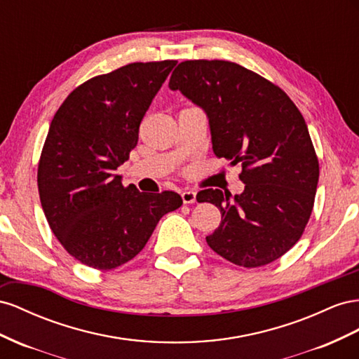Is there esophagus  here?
Returning a JSON list of instances; mask_svg holds the SVG:
<instances>
[{"instance_id": "1", "label": "esophagus", "mask_w": 359, "mask_h": 359, "mask_svg": "<svg viewBox=\"0 0 359 359\" xmlns=\"http://www.w3.org/2000/svg\"><path fill=\"white\" fill-rule=\"evenodd\" d=\"M182 200L185 204H191V203H196L197 200V194L194 191H183L182 192Z\"/></svg>"}]
</instances>
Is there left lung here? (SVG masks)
<instances>
[{
    "label": "left lung",
    "instance_id": "obj_1",
    "mask_svg": "<svg viewBox=\"0 0 359 359\" xmlns=\"http://www.w3.org/2000/svg\"><path fill=\"white\" fill-rule=\"evenodd\" d=\"M168 86L206 111L217 158L242 163L241 196L230 200L213 188L197 194L198 203L221 210L208 245L243 268L280 259L301 239L319 182L301 111L278 86L227 60L182 61Z\"/></svg>",
    "mask_w": 359,
    "mask_h": 359
}]
</instances>
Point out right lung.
Listing matches in <instances>:
<instances>
[{"label":"right lung","mask_w":359,"mask_h":359,"mask_svg":"<svg viewBox=\"0 0 359 359\" xmlns=\"http://www.w3.org/2000/svg\"><path fill=\"white\" fill-rule=\"evenodd\" d=\"M176 63H129L90 78L50 121L37 168L40 203L58 242L90 268L109 271L134 259L163 215L182 206L177 192H140L116 174Z\"/></svg>","instance_id":"right-lung-1"}]
</instances>
